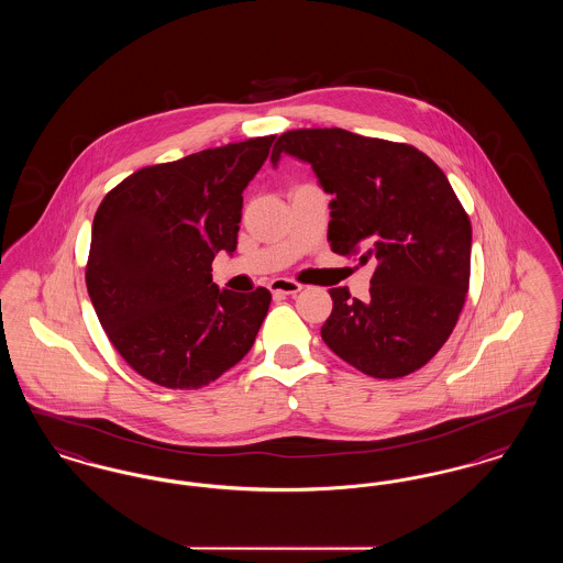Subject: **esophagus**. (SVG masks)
Listing matches in <instances>:
<instances>
[{
    "label": "esophagus",
    "instance_id": "1",
    "mask_svg": "<svg viewBox=\"0 0 563 563\" xmlns=\"http://www.w3.org/2000/svg\"><path fill=\"white\" fill-rule=\"evenodd\" d=\"M269 291L276 295V297H283V295H297L301 291V285L289 280V278H274L269 283Z\"/></svg>",
    "mask_w": 563,
    "mask_h": 563
}]
</instances>
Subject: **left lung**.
<instances>
[{"label":"left lung","instance_id":"8db88e82","mask_svg":"<svg viewBox=\"0 0 563 563\" xmlns=\"http://www.w3.org/2000/svg\"><path fill=\"white\" fill-rule=\"evenodd\" d=\"M280 154L333 194L331 251L375 264L367 299L329 289L322 342L372 377L413 374L452 335L471 278V219L445 173L413 145L344 129L287 131L269 162Z\"/></svg>","mask_w":563,"mask_h":563}]
</instances>
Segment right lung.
Here are the masks:
<instances>
[{
  "label": "right lung",
  "mask_w": 563,
  "mask_h": 563,
  "mask_svg": "<svg viewBox=\"0 0 563 563\" xmlns=\"http://www.w3.org/2000/svg\"><path fill=\"white\" fill-rule=\"evenodd\" d=\"M274 139L145 166L99 205L86 287L109 342L145 379L202 388L253 346L272 295L219 291L211 264L236 251L242 191Z\"/></svg>",
  "instance_id": "1"
}]
</instances>
